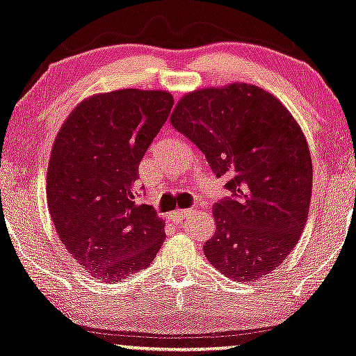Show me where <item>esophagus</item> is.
Instances as JSON below:
<instances>
[{"label": "esophagus", "mask_w": 356, "mask_h": 356, "mask_svg": "<svg viewBox=\"0 0 356 356\" xmlns=\"http://www.w3.org/2000/svg\"><path fill=\"white\" fill-rule=\"evenodd\" d=\"M193 210L192 209H187V210H174L172 213H170V217H172V220H175V222H182V220H186L188 215H192Z\"/></svg>", "instance_id": "esophagus-1"}]
</instances>
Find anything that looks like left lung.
Returning <instances> with one entry per match:
<instances>
[{"label":"left lung","instance_id":"8db88e82","mask_svg":"<svg viewBox=\"0 0 356 356\" xmlns=\"http://www.w3.org/2000/svg\"><path fill=\"white\" fill-rule=\"evenodd\" d=\"M170 123L232 192L213 205L217 230L205 258L240 282L274 271L299 241L312 195V159L298 121L266 90L232 83L187 93Z\"/></svg>","mask_w":356,"mask_h":356}]
</instances>
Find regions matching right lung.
<instances>
[{
    "label": "right lung",
    "instance_id": "right-lung-1",
    "mask_svg": "<svg viewBox=\"0 0 356 356\" xmlns=\"http://www.w3.org/2000/svg\"><path fill=\"white\" fill-rule=\"evenodd\" d=\"M163 90L124 88L79 103L57 133L47 205L57 235L93 277L120 282L156 258L164 222L134 202L138 168L169 118Z\"/></svg>",
    "mask_w": 356,
    "mask_h": 356
}]
</instances>
